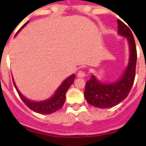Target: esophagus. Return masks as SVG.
Segmentation results:
<instances>
[{
	"label": "esophagus",
	"mask_w": 146,
	"mask_h": 146,
	"mask_svg": "<svg viewBox=\"0 0 146 146\" xmlns=\"http://www.w3.org/2000/svg\"><path fill=\"white\" fill-rule=\"evenodd\" d=\"M85 75H86V73L84 71H80L77 74V76L80 77V78H84V77H85Z\"/></svg>",
	"instance_id": "34e87169"
}]
</instances>
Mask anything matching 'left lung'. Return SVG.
Here are the masks:
<instances>
[{"mask_svg":"<svg viewBox=\"0 0 146 146\" xmlns=\"http://www.w3.org/2000/svg\"><path fill=\"white\" fill-rule=\"evenodd\" d=\"M118 33L127 38L129 43V66L120 80L112 84H101L92 75L85 85L84 96L88 104L100 108H111L123 101L133 87L136 74L137 48L133 35L130 29L121 20H117Z\"/></svg>","mask_w":146,"mask_h":146,"instance_id":"1","label":"left lung"}]
</instances>
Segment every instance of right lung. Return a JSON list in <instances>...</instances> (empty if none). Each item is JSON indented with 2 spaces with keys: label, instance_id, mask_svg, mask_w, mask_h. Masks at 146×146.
Returning a JSON list of instances; mask_svg holds the SVG:
<instances>
[{
  "label": "right lung",
  "instance_id": "1",
  "mask_svg": "<svg viewBox=\"0 0 146 146\" xmlns=\"http://www.w3.org/2000/svg\"><path fill=\"white\" fill-rule=\"evenodd\" d=\"M27 23H28V21L25 24H24V25L22 27H24ZM75 78V75H72L70 77H68L59 86L57 92L53 96V97L47 100L42 101V102H32L29 100H27L21 94L20 92L18 91V89L17 88L16 85H15L14 83H13V84H14V87L16 88L17 92H18L19 96L21 99V100L24 102V104L29 108H30L31 110H33L34 112H38V113H41V114H50L52 112H56L62 107V105L64 104V102H65L66 92H67L68 88L71 87L72 83L74 82Z\"/></svg>",
  "mask_w": 146,
  "mask_h": 146
}]
</instances>
